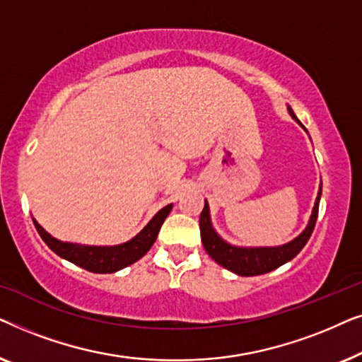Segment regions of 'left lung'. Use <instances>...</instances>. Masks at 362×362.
Masks as SVG:
<instances>
[{"instance_id": "1", "label": "left lung", "mask_w": 362, "mask_h": 362, "mask_svg": "<svg viewBox=\"0 0 362 362\" xmlns=\"http://www.w3.org/2000/svg\"><path fill=\"white\" fill-rule=\"evenodd\" d=\"M288 113L300 127H303L298 118H296L293 110H291V107H288ZM320 199H321V185L318 189V196H316L315 199V206H313V211H311L310 221L303 229V232H301L300 235H296L293 240L276 247H239V245L229 244V242L222 239V237L216 232L214 227H212L209 204H207V201H204V209H202L201 217H199L202 245H204L206 252L209 254L212 260L224 267V269L234 272L235 275L254 276V275L269 274V272L279 269L280 265H284L291 259H295V257L300 254V250L303 249L306 242H308L311 232L315 229L316 217H318Z\"/></svg>"}]
</instances>
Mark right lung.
Wrapping results in <instances>:
<instances>
[{"instance_id": "right-lung-1", "label": "right lung", "mask_w": 362, "mask_h": 362, "mask_svg": "<svg viewBox=\"0 0 362 362\" xmlns=\"http://www.w3.org/2000/svg\"><path fill=\"white\" fill-rule=\"evenodd\" d=\"M171 209L173 204L163 207L133 239L118 245H82L72 244V242H62L44 230L36 219H33V222L41 239L61 259L72 262V264L82 267L88 272H93V274H113V272L135 264L151 249L158 237V232H160L163 222H165Z\"/></svg>"}]
</instances>
